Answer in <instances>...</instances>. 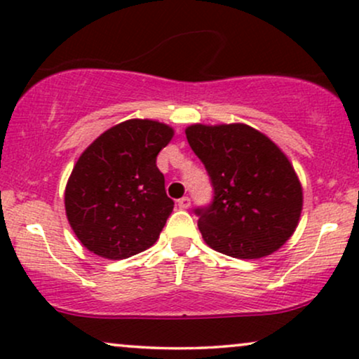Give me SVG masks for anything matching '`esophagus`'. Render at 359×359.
<instances>
[{
	"mask_svg": "<svg viewBox=\"0 0 359 359\" xmlns=\"http://www.w3.org/2000/svg\"><path fill=\"white\" fill-rule=\"evenodd\" d=\"M178 206L181 208V210H188V208L191 206V200H189L188 196H183L181 200H178Z\"/></svg>",
	"mask_w": 359,
	"mask_h": 359,
	"instance_id": "1",
	"label": "esophagus"
}]
</instances>
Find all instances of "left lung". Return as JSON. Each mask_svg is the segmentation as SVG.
<instances>
[{
	"label": "left lung",
	"mask_w": 359,
	"mask_h": 359,
	"mask_svg": "<svg viewBox=\"0 0 359 359\" xmlns=\"http://www.w3.org/2000/svg\"><path fill=\"white\" fill-rule=\"evenodd\" d=\"M187 138L215 189L211 205L194 210L206 245L240 259L280 250L303 210L302 183L286 154L243 123L191 125Z\"/></svg>",
	"instance_id": "left-lung-1"
}]
</instances>
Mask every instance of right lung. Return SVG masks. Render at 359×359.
Wrapping results in <instances>:
<instances>
[{"label":"right lung","instance_id":"add662e5","mask_svg":"<svg viewBox=\"0 0 359 359\" xmlns=\"http://www.w3.org/2000/svg\"><path fill=\"white\" fill-rule=\"evenodd\" d=\"M172 128L128 119L83 151L65 189L69 224L81 245L108 259H125L153 246L175 203L168 198L156 156Z\"/></svg>","mask_w":359,"mask_h":359}]
</instances>
